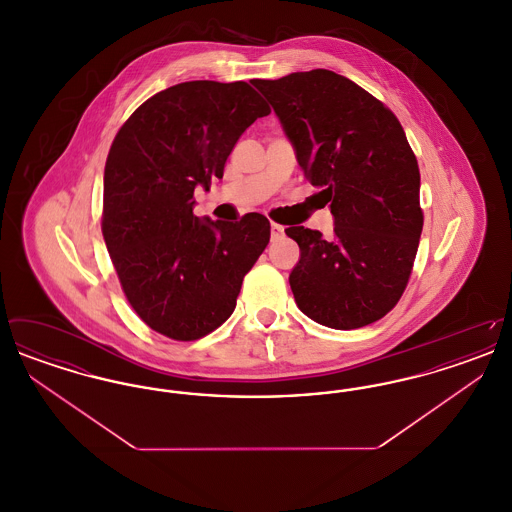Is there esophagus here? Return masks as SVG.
Wrapping results in <instances>:
<instances>
[{
  "mask_svg": "<svg viewBox=\"0 0 512 512\" xmlns=\"http://www.w3.org/2000/svg\"><path fill=\"white\" fill-rule=\"evenodd\" d=\"M282 236H284V226L272 222V224H270V240L276 242V240H280Z\"/></svg>",
  "mask_w": 512,
  "mask_h": 512,
  "instance_id": "obj_1",
  "label": "esophagus"
}]
</instances>
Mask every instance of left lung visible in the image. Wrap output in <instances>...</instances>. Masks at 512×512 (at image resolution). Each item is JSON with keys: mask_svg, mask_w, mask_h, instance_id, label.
<instances>
[{"mask_svg": "<svg viewBox=\"0 0 512 512\" xmlns=\"http://www.w3.org/2000/svg\"><path fill=\"white\" fill-rule=\"evenodd\" d=\"M253 84L336 224L330 240L305 226L286 230L301 249L290 274L297 307L336 330L386 317L407 288L424 224L418 163L401 122L380 99L326 69Z\"/></svg>", "mask_w": 512, "mask_h": 512, "instance_id": "8db88e82", "label": "left lung"}]
</instances>
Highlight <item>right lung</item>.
I'll use <instances>...</instances> for the list:
<instances>
[{"mask_svg":"<svg viewBox=\"0 0 512 512\" xmlns=\"http://www.w3.org/2000/svg\"><path fill=\"white\" fill-rule=\"evenodd\" d=\"M270 107L247 82L192 80L144 101L117 132L103 174L101 232L122 292L176 341L211 334L236 309L270 222L197 219L195 186L222 178L230 151Z\"/></svg>","mask_w":512,"mask_h":512,"instance_id":"obj_1","label":"right lung"}]
</instances>
